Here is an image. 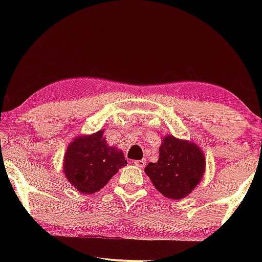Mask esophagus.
Returning <instances> with one entry per match:
<instances>
[{"mask_svg": "<svg viewBox=\"0 0 262 262\" xmlns=\"http://www.w3.org/2000/svg\"><path fill=\"white\" fill-rule=\"evenodd\" d=\"M133 163H134V165L137 167H144L145 164H147L145 159H139V161H134Z\"/></svg>", "mask_w": 262, "mask_h": 262, "instance_id": "34e87169", "label": "esophagus"}]
</instances>
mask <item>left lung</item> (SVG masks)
<instances>
[{
    "mask_svg": "<svg viewBox=\"0 0 262 262\" xmlns=\"http://www.w3.org/2000/svg\"><path fill=\"white\" fill-rule=\"evenodd\" d=\"M205 165L200 148L192 142L168 135L159 147L158 162L149 163L144 172L164 196L179 200L200 183Z\"/></svg>",
    "mask_w": 262,
    "mask_h": 262,
    "instance_id": "left-lung-1",
    "label": "left lung"
}]
</instances>
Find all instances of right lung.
Masks as SVG:
<instances>
[{
    "label": "right lung",
    "instance_id": "obj_1",
    "mask_svg": "<svg viewBox=\"0 0 262 262\" xmlns=\"http://www.w3.org/2000/svg\"><path fill=\"white\" fill-rule=\"evenodd\" d=\"M103 134L99 130L90 136L77 137L66 152V177L81 193H96L127 164L122 151L108 147Z\"/></svg>",
    "mask_w": 262,
    "mask_h": 262
}]
</instances>
